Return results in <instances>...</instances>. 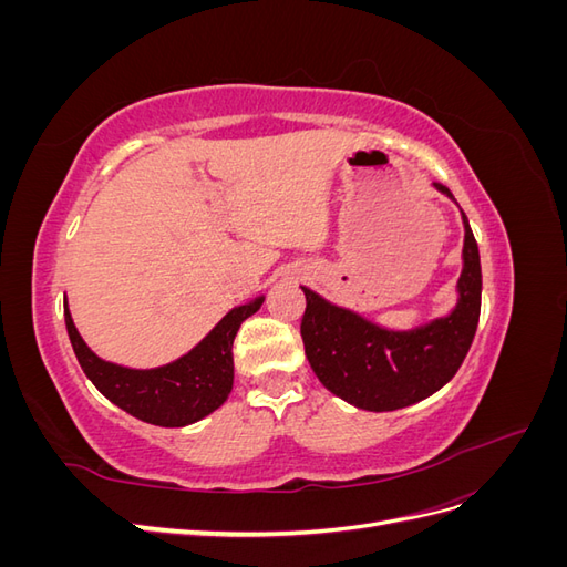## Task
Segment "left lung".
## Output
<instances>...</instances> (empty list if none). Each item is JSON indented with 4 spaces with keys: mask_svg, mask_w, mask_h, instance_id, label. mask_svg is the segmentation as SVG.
<instances>
[{
    "mask_svg": "<svg viewBox=\"0 0 567 567\" xmlns=\"http://www.w3.org/2000/svg\"><path fill=\"white\" fill-rule=\"evenodd\" d=\"M433 186L456 200L447 186ZM461 219L463 267L456 281V305L450 315L416 329H385L302 286L307 298L300 323L305 354L326 390L357 409L394 411L431 398L454 379L471 350L483 293L480 252L463 210Z\"/></svg>",
    "mask_w": 567,
    "mask_h": 567,
    "instance_id": "obj_1",
    "label": "left lung"
}]
</instances>
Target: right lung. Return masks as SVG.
Here are the masks:
<instances>
[{"mask_svg":"<svg viewBox=\"0 0 567 567\" xmlns=\"http://www.w3.org/2000/svg\"><path fill=\"white\" fill-rule=\"evenodd\" d=\"M265 296L234 307L196 348L179 359L153 369H130L101 359L78 333L68 300L65 329L78 362L96 390L134 419L151 425L182 427L213 414L227 402L234 385L231 346L238 326L260 310Z\"/></svg>","mask_w":567,"mask_h":567,"instance_id":"obj_1","label":"right lung"}]
</instances>
